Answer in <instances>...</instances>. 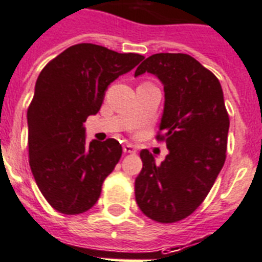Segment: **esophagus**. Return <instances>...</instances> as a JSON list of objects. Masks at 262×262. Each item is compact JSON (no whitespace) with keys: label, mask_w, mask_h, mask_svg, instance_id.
Masks as SVG:
<instances>
[{"label":"esophagus","mask_w":262,"mask_h":262,"mask_svg":"<svg viewBox=\"0 0 262 262\" xmlns=\"http://www.w3.org/2000/svg\"><path fill=\"white\" fill-rule=\"evenodd\" d=\"M123 152H124V154H135L136 148L133 146V144H124V146H123Z\"/></svg>","instance_id":"obj_1"}]
</instances>
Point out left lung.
<instances>
[{
    "instance_id": "1",
    "label": "left lung",
    "mask_w": 262,
    "mask_h": 262,
    "mask_svg": "<svg viewBox=\"0 0 262 262\" xmlns=\"http://www.w3.org/2000/svg\"><path fill=\"white\" fill-rule=\"evenodd\" d=\"M144 73L156 75L164 86L156 139L164 140L169 154L156 164L148 149L140 151L143 168L135 179V199L147 217L168 224L188 217L211 191L227 158L229 116L216 75L191 55L154 54L136 69L135 77Z\"/></svg>"
}]
</instances>
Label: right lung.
Returning a JSON list of instances; mask_svg holds the SVG:
<instances>
[{
	"mask_svg": "<svg viewBox=\"0 0 262 262\" xmlns=\"http://www.w3.org/2000/svg\"><path fill=\"white\" fill-rule=\"evenodd\" d=\"M143 58L78 43L39 74L28 108L29 163L38 188L55 211L83 213L99 199L122 146L115 139L89 144L83 123L100 110L108 84Z\"/></svg>",
	"mask_w": 262,
	"mask_h": 262,
	"instance_id": "right-lung-1",
	"label": "right lung"
}]
</instances>
